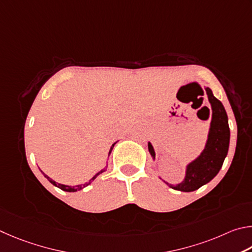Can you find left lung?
Returning a JSON list of instances; mask_svg holds the SVG:
<instances>
[{
	"label": "left lung",
	"mask_w": 252,
	"mask_h": 252,
	"mask_svg": "<svg viewBox=\"0 0 252 252\" xmlns=\"http://www.w3.org/2000/svg\"><path fill=\"white\" fill-rule=\"evenodd\" d=\"M206 92L213 108L208 140L201 155L188 165L184 182L176 186L166 183L175 190L190 192L209 183L219 173L227 156L230 139L227 113L221 101L216 98L210 88L207 87ZM148 149L151 155L155 158V152L151 143H148Z\"/></svg>",
	"instance_id": "1"
}]
</instances>
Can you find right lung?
Returning a JSON list of instances; mask_svg holds the SVG:
<instances>
[{"label": "right lung", "mask_w": 252, "mask_h": 252, "mask_svg": "<svg viewBox=\"0 0 252 252\" xmlns=\"http://www.w3.org/2000/svg\"><path fill=\"white\" fill-rule=\"evenodd\" d=\"M114 145H115V144H114ZM114 145H113V146H112V148H110V151H109V153H108V155H109V154H110V152L113 151V147H114ZM104 171H105V170H100L99 173H97V174L94 176V177H93V178H92V179H91L90 182H88V183L84 184V185H77V186H73V187H72V186H65V185H62V184H57V183H55V182H54V180L51 179L50 177H47L46 175H44V176H45V177H46L48 180H50V182H51L53 185H54V186H56V187L61 188L62 190H64V191H68V192H74V191L81 190V189H83L84 187L88 186V185H90V184L93 182V180H94V179L97 177V176H98V175H99V174H101V173H104ZM43 174H44V173H43Z\"/></svg>", "instance_id": "1"}]
</instances>
